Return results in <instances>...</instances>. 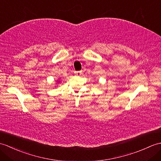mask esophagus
Listing matches in <instances>:
<instances>
[{
    "label": "esophagus",
    "instance_id": "1",
    "mask_svg": "<svg viewBox=\"0 0 161 161\" xmlns=\"http://www.w3.org/2000/svg\"><path fill=\"white\" fill-rule=\"evenodd\" d=\"M75 74L77 75H80L81 74V71H75Z\"/></svg>",
    "mask_w": 161,
    "mask_h": 161
}]
</instances>
